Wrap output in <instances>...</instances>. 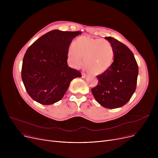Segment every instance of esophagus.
Instances as JSON below:
<instances>
[{
    "label": "esophagus",
    "mask_w": 158,
    "mask_h": 158,
    "mask_svg": "<svg viewBox=\"0 0 158 158\" xmlns=\"http://www.w3.org/2000/svg\"><path fill=\"white\" fill-rule=\"evenodd\" d=\"M86 77V74L85 73H82V77L85 78Z\"/></svg>",
    "instance_id": "obj_1"
}]
</instances>
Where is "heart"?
Masks as SVG:
<instances>
[{
    "mask_svg": "<svg viewBox=\"0 0 158 158\" xmlns=\"http://www.w3.org/2000/svg\"><path fill=\"white\" fill-rule=\"evenodd\" d=\"M70 63L75 67H85L94 75L104 73L114 59V50L109 41L81 36L75 40L68 53Z\"/></svg>",
    "mask_w": 158,
    "mask_h": 158,
    "instance_id": "heart-1",
    "label": "heart"
}]
</instances>
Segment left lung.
<instances>
[{"label": "left lung", "mask_w": 158, "mask_h": 158, "mask_svg": "<svg viewBox=\"0 0 158 158\" xmlns=\"http://www.w3.org/2000/svg\"><path fill=\"white\" fill-rule=\"evenodd\" d=\"M114 50V61L109 69L97 76L98 85L92 89L95 100L102 106L114 109L125 105L135 93L138 66L133 53L113 37L105 38Z\"/></svg>", "instance_id": "1"}]
</instances>
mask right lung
Listing matches in <instances>:
<instances>
[{
	"mask_svg": "<svg viewBox=\"0 0 158 158\" xmlns=\"http://www.w3.org/2000/svg\"><path fill=\"white\" fill-rule=\"evenodd\" d=\"M80 31L52 30L36 40L27 50L22 62V79L29 96L37 102L50 105L63 97L79 71L68 66L70 45Z\"/></svg>",
	"mask_w": 158,
	"mask_h": 158,
	"instance_id": "right-lung-1",
	"label": "right lung"
}]
</instances>
